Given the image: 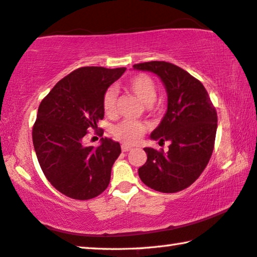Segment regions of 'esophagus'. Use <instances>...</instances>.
Wrapping results in <instances>:
<instances>
[{
    "label": "esophagus",
    "instance_id": "34e87169",
    "mask_svg": "<svg viewBox=\"0 0 257 257\" xmlns=\"http://www.w3.org/2000/svg\"><path fill=\"white\" fill-rule=\"evenodd\" d=\"M121 151L130 152V151H132V147H130V146H127V145H123V146H121Z\"/></svg>",
    "mask_w": 257,
    "mask_h": 257
}]
</instances>
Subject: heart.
<instances>
[{
	"instance_id": "1",
	"label": "heart",
	"mask_w": 257,
	"mask_h": 257,
	"mask_svg": "<svg viewBox=\"0 0 257 257\" xmlns=\"http://www.w3.org/2000/svg\"><path fill=\"white\" fill-rule=\"evenodd\" d=\"M127 88L145 105H152L156 101L157 87L151 77L146 74H137L127 82ZM116 93L115 90H106L102 100V106L106 116H112L116 111ZM146 131V126L139 121L125 119L113 127L112 132L117 139L128 145H134L140 140Z\"/></svg>"
}]
</instances>
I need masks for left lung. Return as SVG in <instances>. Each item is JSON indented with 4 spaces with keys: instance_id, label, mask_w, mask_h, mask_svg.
Instances as JSON below:
<instances>
[{
    "instance_id": "8db88e82",
    "label": "left lung",
    "mask_w": 257,
    "mask_h": 257,
    "mask_svg": "<svg viewBox=\"0 0 257 257\" xmlns=\"http://www.w3.org/2000/svg\"><path fill=\"white\" fill-rule=\"evenodd\" d=\"M134 70L155 73L163 82L168 109L151 139L169 151L144 148L147 162L139 177L148 187L162 193H176L194 183L210 160L217 131V112L204 86L179 66L168 62L134 64Z\"/></svg>"
}]
</instances>
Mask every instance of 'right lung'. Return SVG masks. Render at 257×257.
Returning a JSON list of instances; mask_svg holds the SVG:
<instances>
[{
  "label": "right lung",
  "mask_w": 257,
  "mask_h": 257,
  "mask_svg": "<svg viewBox=\"0 0 257 257\" xmlns=\"http://www.w3.org/2000/svg\"><path fill=\"white\" fill-rule=\"evenodd\" d=\"M126 68L85 66L57 82L39 105L33 146L46 178L62 194L89 200L108 187L120 145L102 138L98 147L85 145L89 130L103 119V95Z\"/></svg>",
  "instance_id": "right-lung-1"
}]
</instances>
